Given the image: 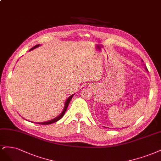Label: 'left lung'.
I'll return each mask as SVG.
<instances>
[{
	"label": "left lung",
	"instance_id": "obj_1",
	"mask_svg": "<svg viewBox=\"0 0 161 161\" xmlns=\"http://www.w3.org/2000/svg\"><path fill=\"white\" fill-rule=\"evenodd\" d=\"M141 61H142V62H143V60H141ZM145 69H146V70H147V71H148V69H147V68L146 67V66H145Z\"/></svg>",
	"mask_w": 161,
	"mask_h": 161
}]
</instances>
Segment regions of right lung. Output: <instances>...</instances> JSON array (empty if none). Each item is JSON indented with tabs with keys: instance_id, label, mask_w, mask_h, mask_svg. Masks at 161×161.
<instances>
[{
	"instance_id": "1",
	"label": "right lung",
	"mask_w": 161,
	"mask_h": 161,
	"mask_svg": "<svg viewBox=\"0 0 161 161\" xmlns=\"http://www.w3.org/2000/svg\"><path fill=\"white\" fill-rule=\"evenodd\" d=\"M40 46H41V45H36V46H35V47H33L32 48H31V49L29 50V51H32V50H33V49H35V48H37V47H40ZM74 95H75V94H73V95H70L67 99H66V101H65V103H64V106L63 111H62L61 113H60V114L57 116V117L54 118V119H52V120H48V121L42 122V123H36L40 124V125H49V124H52V123H56L57 121L59 120L60 119L63 118V116H64V113H65V112H66V109H67V107H68V106H69V104L70 103V101H71V99H72V98H73V97L74 96Z\"/></svg>"
}]
</instances>
